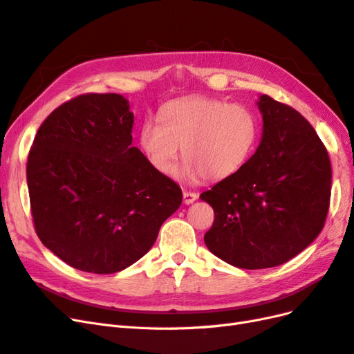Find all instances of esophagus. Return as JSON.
<instances>
[{
    "label": "esophagus",
    "mask_w": 354,
    "mask_h": 354,
    "mask_svg": "<svg viewBox=\"0 0 354 354\" xmlns=\"http://www.w3.org/2000/svg\"><path fill=\"white\" fill-rule=\"evenodd\" d=\"M196 199H198V194H195V192H187V190L183 192V202L186 205H190V203H194Z\"/></svg>",
    "instance_id": "1"
}]
</instances>
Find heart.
<instances>
[{"label": "heart", "mask_w": 354, "mask_h": 354, "mask_svg": "<svg viewBox=\"0 0 354 354\" xmlns=\"http://www.w3.org/2000/svg\"><path fill=\"white\" fill-rule=\"evenodd\" d=\"M159 121L142 124L138 145L160 174L173 171L181 147L186 160L176 174L187 181H220L236 174L260 137L259 118L250 108L203 95L167 103Z\"/></svg>", "instance_id": "b5f03b06"}]
</instances>
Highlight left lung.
Instances as JSON below:
<instances>
[{"instance_id": "left-lung-1", "label": "left lung", "mask_w": 354, "mask_h": 354, "mask_svg": "<svg viewBox=\"0 0 354 354\" xmlns=\"http://www.w3.org/2000/svg\"><path fill=\"white\" fill-rule=\"evenodd\" d=\"M261 142L236 174L199 196L214 209L203 241L239 269L289 261L324 229L330 198V160L306 118L260 95Z\"/></svg>"}]
</instances>
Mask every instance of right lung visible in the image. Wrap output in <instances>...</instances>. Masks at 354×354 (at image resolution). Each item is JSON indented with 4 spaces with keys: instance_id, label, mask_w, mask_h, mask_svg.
I'll list each match as a JSON object with an SVG mask.
<instances>
[{
    "instance_id": "right-lung-1",
    "label": "right lung",
    "mask_w": 354,
    "mask_h": 354,
    "mask_svg": "<svg viewBox=\"0 0 354 354\" xmlns=\"http://www.w3.org/2000/svg\"><path fill=\"white\" fill-rule=\"evenodd\" d=\"M133 124L121 94H82L53 111L32 143L26 180L35 230L73 269H127L181 205L178 185L131 146Z\"/></svg>"
}]
</instances>
